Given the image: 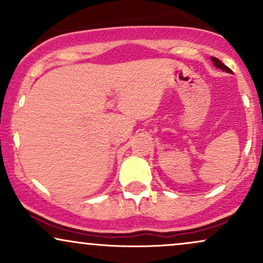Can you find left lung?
<instances>
[{"instance_id": "obj_1", "label": "left lung", "mask_w": 263, "mask_h": 263, "mask_svg": "<svg viewBox=\"0 0 263 263\" xmlns=\"http://www.w3.org/2000/svg\"><path fill=\"white\" fill-rule=\"evenodd\" d=\"M211 60H213V63H214V64H215L216 68H220V69H221V70L226 71V73H232L231 69H229L228 66H226V65L224 64V63L220 62V60H219L218 58H214V57H213V58H211Z\"/></svg>"}]
</instances>
